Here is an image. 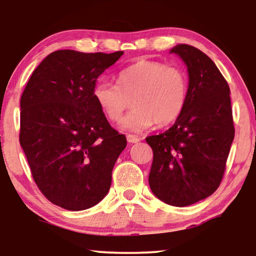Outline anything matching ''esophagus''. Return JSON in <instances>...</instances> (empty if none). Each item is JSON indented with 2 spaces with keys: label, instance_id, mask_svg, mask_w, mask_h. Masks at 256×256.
I'll return each mask as SVG.
<instances>
[{
  "label": "esophagus",
  "instance_id": "1",
  "mask_svg": "<svg viewBox=\"0 0 256 256\" xmlns=\"http://www.w3.org/2000/svg\"><path fill=\"white\" fill-rule=\"evenodd\" d=\"M127 141H128L129 143H138V142L141 141V138H140L138 136H136V135L128 134V135H127Z\"/></svg>",
  "mask_w": 256,
  "mask_h": 256
}]
</instances>
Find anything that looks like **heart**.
<instances>
[{"label":"heart","mask_w":256,"mask_h":256,"mask_svg":"<svg viewBox=\"0 0 256 256\" xmlns=\"http://www.w3.org/2000/svg\"><path fill=\"white\" fill-rule=\"evenodd\" d=\"M93 96L112 124L122 120L132 102L134 108L122 128L141 132L154 124L168 126L180 116L186 102L188 78L177 66L142 60L118 73V86L106 80L96 82Z\"/></svg>","instance_id":"heart-1"}]
</instances>
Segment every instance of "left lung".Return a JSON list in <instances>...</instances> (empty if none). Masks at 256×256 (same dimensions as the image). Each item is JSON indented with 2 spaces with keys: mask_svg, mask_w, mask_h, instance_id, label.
<instances>
[{
  "mask_svg": "<svg viewBox=\"0 0 256 256\" xmlns=\"http://www.w3.org/2000/svg\"><path fill=\"white\" fill-rule=\"evenodd\" d=\"M171 54L188 66L186 102L172 127L146 141L154 152L149 174L152 194L183 208L219 188L236 130L228 84L212 59L186 44L171 48Z\"/></svg>",
  "mask_w": 256,
  "mask_h": 256,
  "instance_id": "obj_1",
  "label": "left lung"
}]
</instances>
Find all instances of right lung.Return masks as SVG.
Masks as SVG:
<instances>
[{"mask_svg": "<svg viewBox=\"0 0 256 256\" xmlns=\"http://www.w3.org/2000/svg\"><path fill=\"white\" fill-rule=\"evenodd\" d=\"M124 51L52 52L20 98V143L31 174L52 204L82 211L102 200L127 146L98 106L93 88Z\"/></svg>", "mask_w": 256, "mask_h": 256, "instance_id": "add662e5", "label": "right lung"}]
</instances>
